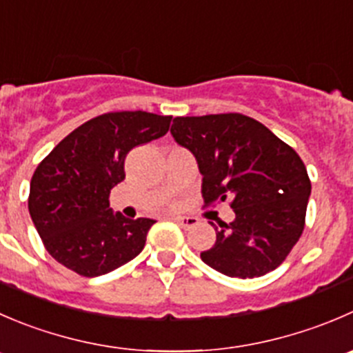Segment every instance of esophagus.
<instances>
[{"label": "esophagus", "mask_w": 353, "mask_h": 353, "mask_svg": "<svg viewBox=\"0 0 353 353\" xmlns=\"http://www.w3.org/2000/svg\"><path fill=\"white\" fill-rule=\"evenodd\" d=\"M174 221H176L177 224L184 229H191L198 224L196 217H184V215H177V217H174Z\"/></svg>", "instance_id": "esophagus-1"}]
</instances>
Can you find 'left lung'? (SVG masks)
<instances>
[{
  "label": "left lung",
  "mask_w": 353,
  "mask_h": 353,
  "mask_svg": "<svg viewBox=\"0 0 353 353\" xmlns=\"http://www.w3.org/2000/svg\"><path fill=\"white\" fill-rule=\"evenodd\" d=\"M170 134L196 159L205 205L232 198L234 221L215 228V245L201 260L241 279L281 265L302 236L310 196L299 153L241 114L176 117Z\"/></svg>",
  "instance_id": "8db88e82"
}]
</instances>
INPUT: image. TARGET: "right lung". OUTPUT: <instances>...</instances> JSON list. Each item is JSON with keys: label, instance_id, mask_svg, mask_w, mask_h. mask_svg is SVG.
<instances>
[{"label": "right lung", "instance_id": "right-lung-1", "mask_svg": "<svg viewBox=\"0 0 353 353\" xmlns=\"http://www.w3.org/2000/svg\"><path fill=\"white\" fill-rule=\"evenodd\" d=\"M172 117L110 112L61 139L30 179L29 214L51 256L70 271L97 278L145 248L153 219H128L110 208V190L125 179L134 146L159 139Z\"/></svg>", "mask_w": 353, "mask_h": 353}]
</instances>
